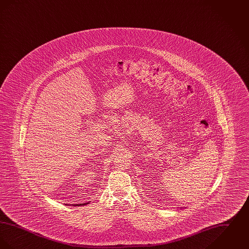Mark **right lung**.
<instances>
[{"mask_svg":"<svg viewBox=\"0 0 249 249\" xmlns=\"http://www.w3.org/2000/svg\"><path fill=\"white\" fill-rule=\"evenodd\" d=\"M74 205H78V206H79V205H85V204H82V203H80V204H74ZM74 205H73V206H74Z\"/></svg>","mask_w":249,"mask_h":249,"instance_id":"1","label":"right lung"}]
</instances>
